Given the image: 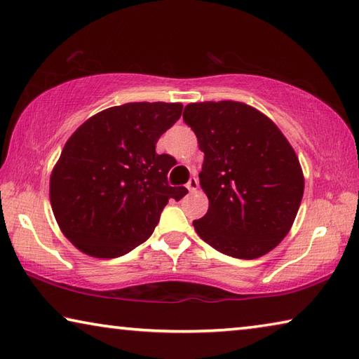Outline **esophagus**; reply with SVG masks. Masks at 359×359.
<instances>
[{"label":"esophagus","instance_id":"esophagus-1","mask_svg":"<svg viewBox=\"0 0 359 359\" xmlns=\"http://www.w3.org/2000/svg\"><path fill=\"white\" fill-rule=\"evenodd\" d=\"M187 189H189L190 191H196V189H198V179L196 177H191L189 180V184H187Z\"/></svg>","mask_w":359,"mask_h":359}]
</instances>
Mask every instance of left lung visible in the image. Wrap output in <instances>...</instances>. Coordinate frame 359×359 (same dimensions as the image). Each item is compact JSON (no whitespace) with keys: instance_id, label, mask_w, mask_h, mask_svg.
Segmentation results:
<instances>
[{"instance_id":"1","label":"left lung","mask_w":359,"mask_h":359,"mask_svg":"<svg viewBox=\"0 0 359 359\" xmlns=\"http://www.w3.org/2000/svg\"><path fill=\"white\" fill-rule=\"evenodd\" d=\"M204 153L200 185L209 209L193 222L203 241L236 259H257L287 235L304 196V172L287 139L243 102H196L184 110Z\"/></svg>"}]
</instances>
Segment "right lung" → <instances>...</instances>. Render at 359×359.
Segmentation results:
<instances>
[{
  "label": "right lung",
  "instance_id": "add662e5",
  "mask_svg": "<svg viewBox=\"0 0 359 359\" xmlns=\"http://www.w3.org/2000/svg\"><path fill=\"white\" fill-rule=\"evenodd\" d=\"M182 104L130 102L84 121L67 140L49 182L54 217L79 251L115 259L149 240L170 198L174 158L158 155L161 134L182 115Z\"/></svg>",
  "mask_w": 359,
  "mask_h": 359
}]
</instances>
